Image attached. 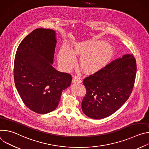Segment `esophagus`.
<instances>
[{
	"label": "esophagus",
	"instance_id": "34e87169",
	"mask_svg": "<svg viewBox=\"0 0 149 149\" xmlns=\"http://www.w3.org/2000/svg\"><path fill=\"white\" fill-rule=\"evenodd\" d=\"M72 82L74 83H80L81 82V79L80 78V77L78 75H75L74 77L72 79Z\"/></svg>",
	"mask_w": 149,
	"mask_h": 149
}]
</instances>
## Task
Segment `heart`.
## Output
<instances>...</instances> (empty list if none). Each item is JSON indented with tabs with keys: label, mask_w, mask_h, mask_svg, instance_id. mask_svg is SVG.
I'll list each match as a JSON object with an SVG mask.
<instances>
[{
	"label": "heart",
	"mask_w": 149,
	"mask_h": 149,
	"mask_svg": "<svg viewBox=\"0 0 149 149\" xmlns=\"http://www.w3.org/2000/svg\"><path fill=\"white\" fill-rule=\"evenodd\" d=\"M98 45V47H100ZM93 44L82 42L74 45V51L67 45H63L60 48L58 58L60 64L66 70L71 68L76 59V54H83L80 63L82 70L91 72L97 68L109 56V49L105 47L100 50L95 51L98 47Z\"/></svg>",
	"instance_id": "b5f03b06"
}]
</instances>
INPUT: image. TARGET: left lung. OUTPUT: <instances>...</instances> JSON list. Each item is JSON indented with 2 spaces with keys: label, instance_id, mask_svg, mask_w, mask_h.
Segmentation results:
<instances>
[{
  "label": "left lung",
  "instance_id": "8db88e82",
  "mask_svg": "<svg viewBox=\"0 0 149 149\" xmlns=\"http://www.w3.org/2000/svg\"><path fill=\"white\" fill-rule=\"evenodd\" d=\"M136 71V59L133 54H128L85 78L83 84L87 91L81 104L83 113L94 119L115 113L130 96Z\"/></svg>",
  "mask_w": 149,
  "mask_h": 149
}]
</instances>
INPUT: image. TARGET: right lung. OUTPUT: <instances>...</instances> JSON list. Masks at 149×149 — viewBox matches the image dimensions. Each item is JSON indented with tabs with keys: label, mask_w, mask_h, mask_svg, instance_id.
I'll return each mask as SVG.
<instances>
[{
	"label": "right lung",
	"mask_w": 149,
	"mask_h": 149,
	"mask_svg": "<svg viewBox=\"0 0 149 149\" xmlns=\"http://www.w3.org/2000/svg\"><path fill=\"white\" fill-rule=\"evenodd\" d=\"M56 45L54 31L38 28L24 39L16 52L15 86L25 105L38 114L54 111L72 81L71 74L52 66Z\"/></svg>",
	"instance_id": "right-lung-1"
}]
</instances>
